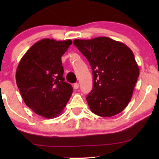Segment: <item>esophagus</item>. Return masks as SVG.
I'll use <instances>...</instances> for the list:
<instances>
[{"mask_svg": "<svg viewBox=\"0 0 159 159\" xmlns=\"http://www.w3.org/2000/svg\"><path fill=\"white\" fill-rule=\"evenodd\" d=\"M73 87H74V88H75V89H76V90H77V89L79 88V84H78V83H75V84H73Z\"/></svg>", "mask_w": 159, "mask_h": 159, "instance_id": "esophagus-1", "label": "esophagus"}]
</instances>
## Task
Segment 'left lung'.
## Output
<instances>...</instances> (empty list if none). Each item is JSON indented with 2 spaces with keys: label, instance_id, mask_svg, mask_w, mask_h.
Here are the masks:
<instances>
[{
  "label": "left lung",
  "instance_id": "8db88e82",
  "mask_svg": "<svg viewBox=\"0 0 159 159\" xmlns=\"http://www.w3.org/2000/svg\"><path fill=\"white\" fill-rule=\"evenodd\" d=\"M74 45L93 69V88L86 98L91 111L103 117L119 114L129 103L140 73L132 50L106 37L75 40Z\"/></svg>",
  "mask_w": 159,
  "mask_h": 159
}]
</instances>
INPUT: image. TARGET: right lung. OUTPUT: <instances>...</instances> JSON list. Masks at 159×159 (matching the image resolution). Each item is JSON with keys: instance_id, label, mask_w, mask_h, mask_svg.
I'll list each match as a JSON object with an SVG mask.
<instances>
[{"instance_id": "right-lung-1", "label": "right lung", "mask_w": 159, "mask_h": 159, "mask_svg": "<svg viewBox=\"0 0 159 159\" xmlns=\"http://www.w3.org/2000/svg\"><path fill=\"white\" fill-rule=\"evenodd\" d=\"M71 43L43 39L26 52L16 69V84L25 104L46 119L59 116L72 94V87L63 77L61 62Z\"/></svg>"}]
</instances>
